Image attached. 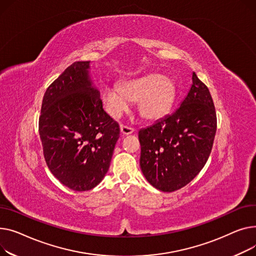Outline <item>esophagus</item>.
Returning <instances> with one entry per match:
<instances>
[{
    "mask_svg": "<svg viewBox=\"0 0 256 256\" xmlns=\"http://www.w3.org/2000/svg\"><path fill=\"white\" fill-rule=\"evenodd\" d=\"M121 133L123 134V135H129V134H131V133H133L134 132V129L133 128H131V127H128V126H125V125H121Z\"/></svg>",
    "mask_w": 256,
    "mask_h": 256,
    "instance_id": "obj_1",
    "label": "esophagus"
}]
</instances>
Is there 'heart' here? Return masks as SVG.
Segmentation results:
<instances>
[{
    "label": "heart",
    "mask_w": 256,
    "mask_h": 256,
    "mask_svg": "<svg viewBox=\"0 0 256 256\" xmlns=\"http://www.w3.org/2000/svg\"><path fill=\"white\" fill-rule=\"evenodd\" d=\"M176 86L160 74L123 82L121 86H106L102 92L105 110L118 118L129 108V101L138 102L140 116L146 121H158L166 116L176 100Z\"/></svg>",
    "instance_id": "obj_1"
}]
</instances>
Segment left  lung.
<instances>
[{"instance_id":"obj_1","label":"left lung","mask_w":256,"mask_h":256,"mask_svg":"<svg viewBox=\"0 0 256 256\" xmlns=\"http://www.w3.org/2000/svg\"><path fill=\"white\" fill-rule=\"evenodd\" d=\"M216 129L212 96L193 72L191 88L176 112L138 132L140 163L146 181L163 192L186 186L206 163Z\"/></svg>"}]
</instances>
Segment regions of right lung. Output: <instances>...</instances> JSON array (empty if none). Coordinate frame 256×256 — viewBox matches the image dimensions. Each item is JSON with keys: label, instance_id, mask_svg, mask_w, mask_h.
<instances>
[{"label": "right lung", "instance_id": "obj_1", "mask_svg": "<svg viewBox=\"0 0 256 256\" xmlns=\"http://www.w3.org/2000/svg\"><path fill=\"white\" fill-rule=\"evenodd\" d=\"M39 134L48 166L63 185L86 191L102 181L120 127L102 108L90 76V61L73 63L48 88Z\"/></svg>", "mask_w": 256, "mask_h": 256}]
</instances>
